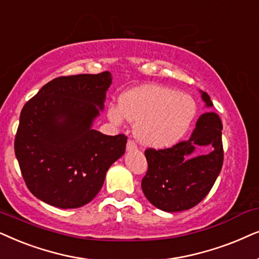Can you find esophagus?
<instances>
[{
    "instance_id": "1",
    "label": "esophagus",
    "mask_w": 259,
    "mask_h": 259,
    "mask_svg": "<svg viewBox=\"0 0 259 259\" xmlns=\"http://www.w3.org/2000/svg\"><path fill=\"white\" fill-rule=\"evenodd\" d=\"M137 149V146L135 144V142L132 140H129L126 142V150L127 151H133V150H136Z\"/></svg>"
}]
</instances>
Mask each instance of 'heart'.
<instances>
[{"instance_id":"heart-1","label":"heart","mask_w":259,"mask_h":259,"mask_svg":"<svg viewBox=\"0 0 259 259\" xmlns=\"http://www.w3.org/2000/svg\"><path fill=\"white\" fill-rule=\"evenodd\" d=\"M196 105L191 96L156 84L124 92L119 106L110 105L108 117L122 125L124 118L135 123L134 134L147 148L165 149L180 141L195 117Z\"/></svg>"}]
</instances>
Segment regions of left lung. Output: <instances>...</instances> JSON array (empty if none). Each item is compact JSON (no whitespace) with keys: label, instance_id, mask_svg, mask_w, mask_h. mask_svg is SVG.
I'll return each mask as SVG.
<instances>
[{"label":"left lung","instance_id":"left-lung-1","mask_svg":"<svg viewBox=\"0 0 259 259\" xmlns=\"http://www.w3.org/2000/svg\"><path fill=\"white\" fill-rule=\"evenodd\" d=\"M206 108L212 109L209 96L200 91ZM223 123L218 113H202L189 140L163 150L147 149L148 171L142 191L150 204L164 212H181L198 205L214 185L222 170L224 151ZM208 146L207 154L196 155L195 149Z\"/></svg>","mask_w":259,"mask_h":259}]
</instances>
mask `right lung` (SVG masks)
<instances>
[{
	"label": "right lung",
	"mask_w": 259,
	"mask_h": 259,
	"mask_svg": "<svg viewBox=\"0 0 259 259\" xmlns=\"http://www.w3.org/2000/svg\"><path fill=\"white\" fill-rule=\"evenodd\" d=\"M110 72L55 78L23 106L15 156L34 196L59 208L89 204L106 171L125 153L126 137L95 130L104 109Z\"/></svg>",
	"instance_id": "right-lung-1"
}]
</instances>
